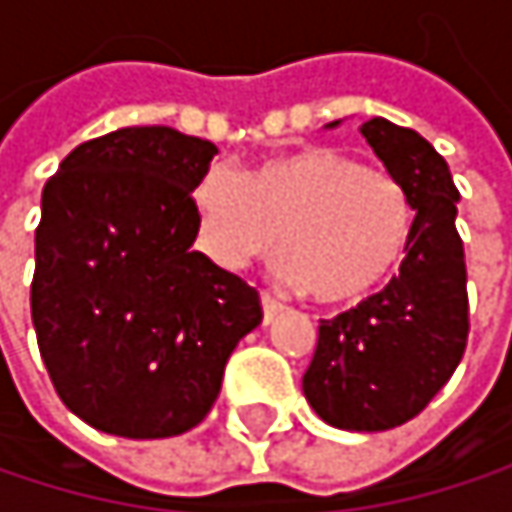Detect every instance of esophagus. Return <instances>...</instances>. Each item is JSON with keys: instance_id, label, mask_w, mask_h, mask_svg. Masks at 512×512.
I'll return each instance as SVG.
<instances>
[{"instance_id": "obj_1", "label": "esophagus", "mask_w": 512, "mask_h": 512, "mask_svg": "<svg viewBox=\"0 0 512 512\" xmlns=\"http://www.w3.org/2000/svg\"><path fill=\"white\" fill-rule=\"evenodd\" d=\"M260 305H263V320L269 323L278 311H284V302L278 296H272L269 290H260Z\"/></svg>"}]
</instances>
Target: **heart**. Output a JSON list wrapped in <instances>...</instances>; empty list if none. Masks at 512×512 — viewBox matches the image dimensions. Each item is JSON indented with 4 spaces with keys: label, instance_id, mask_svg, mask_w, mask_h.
I'll list each match as a JSON object with an SVG mask.
<instances>
[{
    "label": "heart",
    "instance_id": "heart-1",
    "mask_svg": "<svg viewBox=\"0 0 512 512\" xmlns=\"http://www.w3.org/2000/svg\"><path fill=\"white\" fill-rule=\"evenodd\" d=\"M198 246L213 263L243 269L278 240V275L329 305L358 302L406 257L415 210L385 171L332 148L269 156L240 174L210 168L195 192Z\"/></svg>",
    "mask_w": 512,
    "mask_h": 512
}]
</instances>
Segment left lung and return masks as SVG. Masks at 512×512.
I'll return each instance as SVG.
<instances>
[{
  "instance_id": "1",
  "label": "left lung",
  "mask_w": 512,
  "mask_h": 512,
  "mask_svg": "<svg viewBox=\"0 0 512 512\" xmlns=\"http://www.w3.org/2000/svg\"><path fill=\"white\" fill-rule=\"evenodd\" d=\"M361 136L412 201V240L379 293L320 320L302 391L326 424L379 433L415 418L454 376L468 341V293L448 162L424 136L385 118L361 124Z\"/></svg>"
}]
</instances>
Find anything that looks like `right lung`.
<instances>
[{
    "label": "right lung",
    "mask_w": 512,
    "mask_h": 512,
    "mask_svg": "<svg viewBox=\"0 0 512 512\" xmlns=\"http://www.w3.org/2000/svg\"><path fill=\"white\" fill-rule=\"evenodd\" d=\"M216 154L171 127H124L73 148L44 186L32 323L61 403L94 430H192L263 320L255 287L192 252V192Z\"/></svg>",
    "instance_id": "obj_1"
}]
</instances>
